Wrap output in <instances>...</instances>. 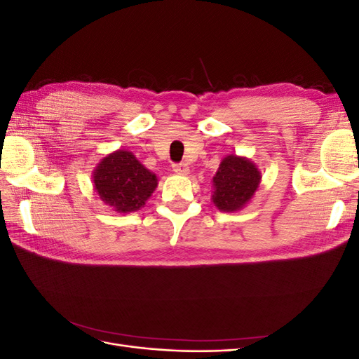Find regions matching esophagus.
Wrapping results in <instances>:
<instances>
[{
	"label": "esophagus",
	"mask_w": 359,
	"mask_h": 359,
	"mask_svg": "<svg viewBox=\"0 0 359 359\" xmlns=\"http://www.w3.org/2000/svg\"><path fill=\"white\" fill-rule=\"evenodd\" d=\"M172 169H173V172L178 173V175H187L189 173V166L186 165V163H178V165H173Z\"/></svg>",
	"instance_id": "1"
}]
</instances>
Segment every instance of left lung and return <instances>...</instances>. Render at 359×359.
Wrapping results in <instances>:
<instances>
[{"instance_id": "1", "label": "left lung", "mask_w": 359, "mask_h": 359, "mask_svg": "<svg viewBox=\"0 0 359 359\" xmlns=\"http://www.w3.org/2000/svg\"><path fill=\"white\" fill-rule=\"evenodd\" d=\"M260 170L256 163L236 154L226 156L212 177V202L223 212L243 210L259 189Z\"/></svg>"}]
</instances>
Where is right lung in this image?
I'll list each match as a JSON object with an SVG mask.
<instances>
[{
	"label": "right lung",
	"instance_id": "obj_1",
	"mask_svg": "<svg viewBox=\"0 0 359 359\" xmlns=\"http://www.w3.org/2000/svg\"><path fill=\"white\" fill-rule=\"evenodd\" d=\"M157 175L148 170L133 153L116 149L103 157L93 172V186L100 199L116 212L142 208L157 189Z\"/></svg>",
	"mask_w": 359,
	"mask_h": 359
}]
</instances>
